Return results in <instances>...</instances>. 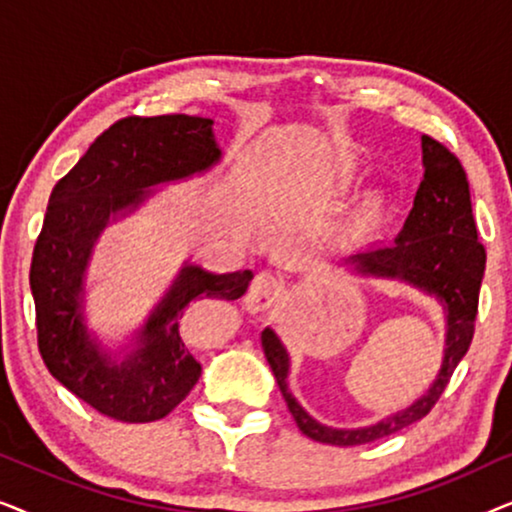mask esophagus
<instances>
[{"instance_id": "34e87169", "label": "esophagus", "mask_w": 512, "mask_h": 512, "mask_svg": "<svg viewBox=\"0 0 512 512\" xmlns=\"http://www.w3.org/2000/svg\"><path fill=\"white\" fill-rule=\"evenodd\" d=\"M279 289H282V284H279V279L275 275H270V272H261V275H256L254 282H251L247 300H244V303H247L249 310L263 312L275 303V298L279 296Z\"/></svg>"}]
</instances>
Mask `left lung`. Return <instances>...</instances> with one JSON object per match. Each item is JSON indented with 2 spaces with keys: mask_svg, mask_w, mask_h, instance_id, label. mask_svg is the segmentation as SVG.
Segmentation results:
<instances>
[{
  "mask_svg": "<svg viewBox=\"0 0 512 512\" xmlns=\"http://www.w3.org/2000/svg\"><path fill=\"white\" fill-rule=\"evenodd\" d=\"M422 165L424 179L396 240L366 244L363 249L349 254L345 263L361 277L394 279V282L408 284L410 289L429 296L443 307V363H440L436 380L429 384V389L408 408L382 417L380 422L356 426V429H338V426L314 419L293 396L289 389L291 356L275 328L268 326L261 335L265 359L275 373L279 391H282L298 429L319 443L338 447L373 443V440L391 436V433L419 422L436 405L454 368L459 366V361L471 347L487 254L478 242L468 179L454 153L426 135L422 137Z\"/></svg>",
  "mask_w": 512,
  "mask_h": 512,
  "instance_id": "8db88e82",
  "label": "left lung"
}]
</instances>
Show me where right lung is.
Returning <instances> with one entry per match:
<instances>
[{
  "label": "right lung",
  "mask_w": 512,
  "mask_h": 512,
  "mask_svg": "<svg viewBox=\"0 0 512 512\" xmlns=\"http://www.w3.org/2000/svg\"><path fill=\"white\" fill-rule=\"evenodd\" d=\"M221 158L212 118H123L90 144L48 200L30 268L41 359L74 396L118 422H156L184 401L202 373L179 333L186 307L242 298L254 272L221 275L184 261L144 324L111 349L86 317L95 244L104 228L158 193L151 188L200 177Z\"/></svg>",
  "instance_id": "obj_1"
}]
</instances>
